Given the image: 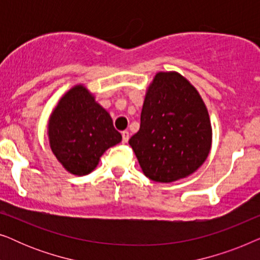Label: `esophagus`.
Listing matches in <instances>:
<instances>
[{
    "instance_id": "34e87169",
    "label": "esophagus",
    "mask_w": 260,
    "mask_h": 260,
    "mask_svg": "<svg viewBox=\"0 0 260 260\" xmlns=\"http://www.w3.org/2000/svg\"><path fill=\"white\" fill-rule=\"evenodd\" d=\"M122 137H123V143H127V141H129V137H130L129 131H123Z\"/></svg>"
}]
</instances>
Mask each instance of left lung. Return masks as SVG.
Returning a JSON list of instances; mask_svg holds the SVG:
<instances>
[{"label":"left lung","mask_w":260,"mask_h":260,"mask_svg":"<svg viewBox=\"0 0 260 260\" xmlns=\"http://www.w3.org/2000/svg\"><path fill=\"white\" fill-rule=\"evenodd\" d=\"M144 175L170 183L207 159L212 125L200 93L175 71L158 72L147 88L141 126L129 140Z\"/></svg>","instance_id":"obj_1"}]
</instances>
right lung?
Here are the masks:
<instances>
[{
    "label": "right lung",
    "mask_w": 260,
    "mask_h": 260,
    "mask_svg": "<svg viewBox=\"0 0 260 260\" xmlns=\"http://www.w3.org/2000/svg\"><path fill=\"white\" fill-rule=\"evenodd\" d=\"M47 134L56 159L77 176L93 172L102 155L122 141L110 113L81 84L60 98L49 116Z\"/></svg>",
    "instance_id": "obj_1"
}]
</instances>
